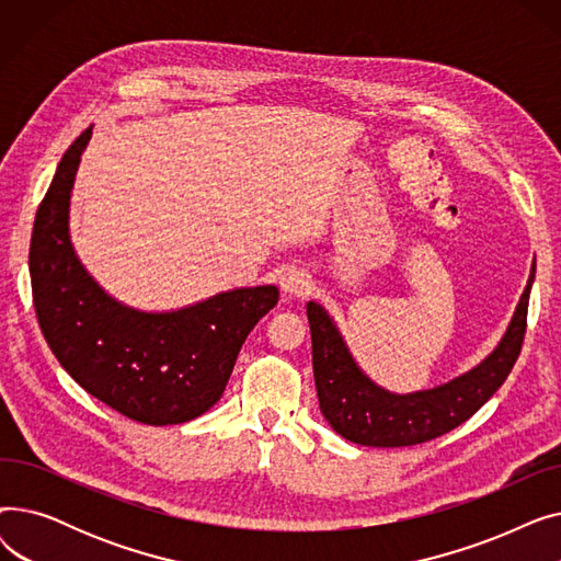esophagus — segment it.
I'll list each match as a JSON object with an SVG mask.
<instances>
[{
	"label": "esophagus",
	"mask_w": 561,
	"mask_h": 561,
	"mask_svg": "<svg viewBox=\"0 0 561 561\" xmlns=\"http://www.w3.org/2000/svg\"><path fill=\"white\" fill-rule=\"evenodd\" d=\"M279 286L284 290V296L300 298L305 293H309L311 279L302 268H298V265H288V268L279 275Z\"/></svg>",
	"instance_id": "1"
}]
</instances>
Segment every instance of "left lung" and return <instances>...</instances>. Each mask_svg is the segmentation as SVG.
Returning <instances> with one entry per match:
<instances>
[{"label": "left lung", "instance_id": "8db88e82", "mask_svg": "<svg viewBox=\"0 0 561 561\" xmlns=\"http://www.w3.org/2000/svg\"><path fill=\"white\" fill-rule=\"evenodd\" d=\"M537 259L520 293L507 330L489 355L436 387L396 393L359 366L334 316L316 300L307 302L318 404L322 416L343 438L370 448H402L425 444L468 421L505 385L525 336L529 290Z\"/></svg>", "mask_w": 561, "mask_h": 561}]
</instances>
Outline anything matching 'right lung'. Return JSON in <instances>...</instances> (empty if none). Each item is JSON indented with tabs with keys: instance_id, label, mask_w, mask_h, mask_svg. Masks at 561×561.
Listing matches in <instances>:
<instances>
[{
	"instance_id": "obj_1",
	"label": "right lung",
	"mask_w": 561,
	"mask_h": 561,
	"mask_svg": "<svg viewBox=\"0 0 561 561\" xmlns=\"http://www.w3.org/2000/svg\"><path fill=\"white\" fill-rule=\"evenodd\" d=\"M88 127L56 165L38 206L28 273L43 336L77 385L145 425H180L222 396L241 345L279 288L245 286L170 311L113 298L88 273L70 236V199Z\"/></svg>"
}]
</instances>
